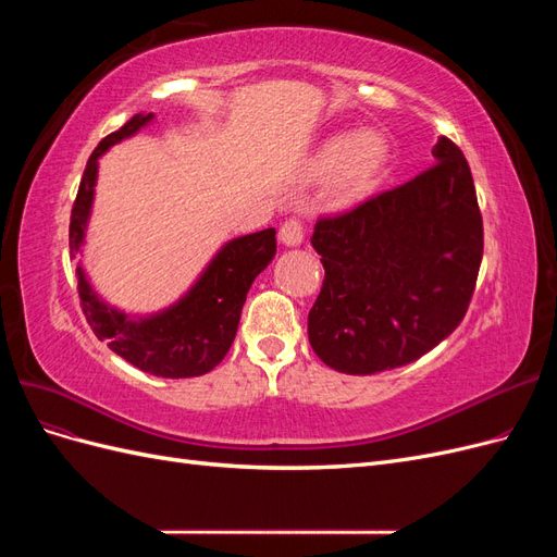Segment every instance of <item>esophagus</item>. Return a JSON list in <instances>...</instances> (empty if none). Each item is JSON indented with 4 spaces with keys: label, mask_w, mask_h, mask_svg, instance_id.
I'll list each match as a JSON object with an SVG mask.
<instances>
[{
    "label": "esophagus",
    "mask_w": 557,
    "mask_h": 557,
    "mask_svg": "<svg viewBox=\"0 0 557 557\" xmlns=\"http://www.w3.org/2000/svg\"><path fill=\"white\" fill-rule=\"evenodd\" d=\"M278 239L285 248H297L301 242H305V227H301L297 218H293V221H285L283 227L278 230Z\"/></svg>",
    "instance_id": "34e87169"
}]
</instances>
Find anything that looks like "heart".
<instances>
[{"instance_id": "heart-1", "label": "heart", "mask_w": 557, "mask_h": 557, "mask_svg": "<svg viewBox=\"0 0 557 557\" xmlns=\"http://www.w3.org/2000/svg\"><path fill=\"white\" fill-rule=\"evenodd\" d=\"M387 162L391 144L376 129L334 134L309 162L313 181H330V193L339 205H356L376 188Z\"/></svg>"}]
</instances>
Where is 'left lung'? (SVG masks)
I'll return each instance as SVG.
<instances>
[{
    "label": "left lung",
    "instance_id": "left-lung-1",
    "mask_svg": "<svg viewBox=\"0 0 557 557\" xmlns=\"http://www.w3.org/2000/svg\"><path fill=\"white\" fill-rule=\"evenodd\" d=\"M432 158L413 181L313 227L325 281L309 311V342L336 372L409 364L467 313L483 256L474 178L446 137Z\"/></svg>",
    "mask_w": 557,
    "mask_h": 557
}]
</instances>
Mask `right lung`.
Listing matches in <instances>:
<instances>
[{
	"mask_svg": "<svg viewBox=\"0 0 557 557\" xmlns=\"http://www.w3.org/2000/svg\"><path fill=\"white\" fill-rule=\"evenodd\" d=\"M156 121V113H137L107 139H102L86 164L72 209L70 248L83 256L92 215L99 158ZM276 256V230L267 227L234 237L215 250L193 285L170 307L153 313H125L111 307L95 290L83 267H76L81 307L97 339L146 374L162 379H190L211 372L237 336L239 318L252 281Z\"/></svg>",
	"mask_w": 557,
	"mask_h": 557,
	"instance_id": "right-lung-1",
	"label": "right lung"
}]
</instances>
